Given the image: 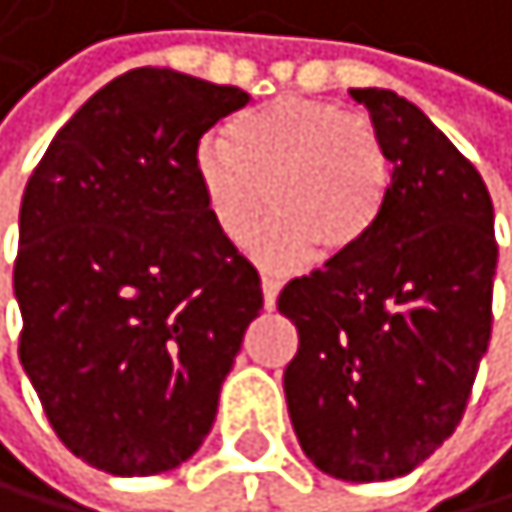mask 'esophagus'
<instances>
[{
  "label": "esophagus",
  "instance_id": "obj_1",
  "mask_svg": "<svg viewBox=\"0 0 512 512\" xmlns=\"http://www.w3.org/2000/svg\"><path fill=\"white\" fill-rule=\"evenodd\" d=\"M261 289H264V308L270 311L273 305H277V295H280V280L264 277V280H261Z\"/></svg>",
  "mask_w": 512,
  "mask_h": 512
}]
</instances>
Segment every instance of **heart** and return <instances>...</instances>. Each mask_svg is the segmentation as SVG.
Listing matches in <instances>:
<instances>
[{"label":"heart","mask_w":512,"mask_h":512,"mask_svg":"<svg viewBox=\"0 0 512 512\" xmlns=\"http://www.w3.org/2000/svg\"><path fill=\"white\" fill-rule=\"evenodd\" d=\"M207 210L232 245L277 217L261 251L292 264L308 251L324 261L359 248L384 210L390 163L377 128L343 106L277 97L245 112L226 138H207L194 157Z\"/></svg>","instance_id":"1"}]
</instances>
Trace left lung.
Returning <instances> with one entry per match:
<instances>
[{
	"instance_id": "1",
	"label": "left lung",
	"mask_w": 512,
	"mask_h": 512,
	"mask_svg": "<svg viewBox=\"0 0 512 512\" xmlns=\"http://www.w3.org/2000/svg\"><path fill=\"white\" fill-rule=\"evenodd\" d=\"M349 94L384 141L387 198L359 248L280 292L299 330L283 387L314 466L387 482L422 466L466 412L494 321V207L415 103L377 87Z\"/></svg>"
}]
</instances>
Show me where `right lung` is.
I'll list each match as a JSON object with an SVG mask.
<instances>
[{
    "label": "right lung",
    "mask_w": 512,
    "mask_h": 512,
    "mask_svg": "<svg viewBox=\"0 0 512 512\" xmlns=\"http://www.w3.org/2000/svg\"><path fill=\"white\" fill-rule=\"evenodd\" d=\"M239 87L131 68L46 147L18 217L21 365L59 441L109 475L169 472L204 444L261 277L194 172Z\"/></svg>",
    "instance_id": "1"
}]
</instances>
